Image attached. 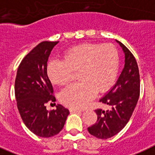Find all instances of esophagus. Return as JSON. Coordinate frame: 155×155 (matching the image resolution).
Masks as SVG:
<instances>
[{
	"label": "esophagus",
	"instance_id": "esophagus-1",
	"mask_svg": "<svg viewBox=\"0 0 155 155\" xmlns=\"http://www.w3.org/2000/svg\"><path fill=\"white\" fill-rule=\"evenodd\" d=\"M70 112H81L82 110L81 109H75V108H70Z\"/></svg>",
	"mask_w": 155,
	"mask_h": 155
}]
</instances>
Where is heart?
Here are the masks:
<instances>
[{
    "mask_svg": "<svg viewBox=\"0 0 155 155\" xmlns=\"http://www.w3.org/2000/svg\"><path fill=\"white\" fill-rule=\"evenodd\" d=\"M120 57L112 44L82 43L70 47L63 60L54 58L47 63V72L51 82L66 85L77 73L79 82L70 85L60 93V101L73 108H81L91 101L96 92L107 91L116 81Z\"/></svg>",
    "mask_w": 155,
    "mask_h": 155,
    "instance_id": "b5f03b06",
    "label": "heart"
}]
</instances>
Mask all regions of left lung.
<instances>
[{"label": "left lung", "mask_w": 155, "mask_h": 155, "mask_svg": "<svg viewBox=\"0 0 155 155\" xmlns=\"http://www.w3.org/2000/svg\"><path fill=\"white\" fill-rule=\"evenodd\" d=\"M125 55L124 67L115 85L100 102L111 106V109L95 110L97 123L88 127L92 135L107 139L118 134L131 118L137 104L140 92V79L137 62L131 52L120 41Z\"/></svg>", "instance_id": "1"}]
</instances>
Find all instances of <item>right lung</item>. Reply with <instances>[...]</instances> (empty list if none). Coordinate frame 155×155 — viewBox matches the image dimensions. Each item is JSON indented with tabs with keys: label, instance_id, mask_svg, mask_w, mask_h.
I'll use <instances>...</instances> for the list:
<instances>
[{
	"label": "right lung",
	"instance_id": "obj_1",
	"mask_svg": "<svg viewBox=\"0 0 155 155\" xmlns=\"http://www.w3.org/2000/svg\"><path fill=\"white\" fill-rule=\"evenodd\" d=\"M58 43L43 41L34 47L20 62L15 81V95L22 120L39 137L58 134L70 114L61 104L51 111L46 107L47 102L55 101L47 66L50 54Z\"/></svg>",
	"mask_w": 155,
	"mask_h": 155
}]
</instances>
